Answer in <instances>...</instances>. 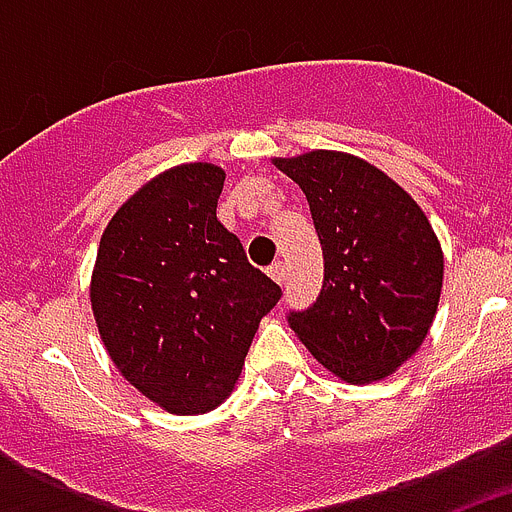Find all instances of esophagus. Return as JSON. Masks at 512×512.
Instances as JSON below:
<instances>
[{"instance_id": "obj_1", "label": "esophagus", "mask_w": 512, "mask_h": 512, "mask_svg": "<svg viewBox=\"0 0 512 512\" xmlns=\"http://www.w3.org/2000/svg\"><path fill=\"white\" fill-rule=\"evenodd\" d=\"M266 271H269V277L274 279V282H277V284H284V277H287V271H284V264H282V261H274V264H271L269 269H266Z\"/></svg>"}]
</instances>
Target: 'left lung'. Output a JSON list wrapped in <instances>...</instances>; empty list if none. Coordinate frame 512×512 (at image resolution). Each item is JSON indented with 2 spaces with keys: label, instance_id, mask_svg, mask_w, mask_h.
Masks as SVG:
<instances>
[{
  "label": "left lung",
  "instance_id": "obj_1",
  "mask_svg": "<svg viewBox=\"0 0 512 512\" xmlns=\"http://www.w3.org/2000/svg\"><path fill=\"white\" fill-rule=\"evenodd\" d=\"M300 184L323 248V289L289 328L336 377L377 382L415 354L436 315L443 253L428 217L361 158L312 151L279 158Z\"/></svg>",
  "mask_w": 512,
  "mask_h": 512
}]
</instances>
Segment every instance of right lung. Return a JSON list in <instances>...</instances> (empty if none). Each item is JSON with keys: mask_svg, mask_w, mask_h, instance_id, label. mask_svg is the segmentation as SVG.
Returning a JSON list of instances; mask_svg holds the SVG:
<instances>
[{"mask_svg": "<svg viewBox=\"0 0 512 512\" xmlns=\"http://www.w3.org/2000/svg\"><path fill=\"white\" fill-rule=\"evenodd\" d=\"M223 182L212 164L164 171L115 212L99 243V336L122 377L169 413H207L228 397L282 297L217 220Z\"/></svg>", "mask_w": 512, "mask_h": 512, "instance_id": "right-lung-1", "label": "right lung"}]
</instances>
